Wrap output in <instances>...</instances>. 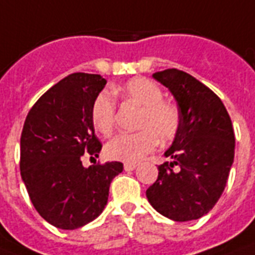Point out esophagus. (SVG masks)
I'll use <instances>...</instances> for the list:
<instances>
[{"mask_svg":"<svg viewBox=\"0 0 255 255\" xmlns=\"http://www.w3.org/2000/svg\"><path fill=\"white\" fill-rule=\"evenodd\" d=\"M124 168H125V171H133L137 168V164L135 163H125Z\"/></svg>","mask_w":255,"mask_h":255,"instance_id":"1","label":"esophagus"}]
</instances>
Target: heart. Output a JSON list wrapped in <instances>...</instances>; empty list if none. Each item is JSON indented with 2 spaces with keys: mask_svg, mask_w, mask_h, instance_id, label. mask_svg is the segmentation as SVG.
Segmentation results:
<instances>
[{
  "mask_svg": "<svg viewBox=\"0 0 255 255\" xmlns=\"http://www.w3.org/2000/svg\"><path fill=\"white\" fill-rule=\"evenodd\" d=\"M114 94L140 106L134 133H120L106 144V155L113 160L134 163L153 150L159 142H170L175 138L181 125L179 111L170 102L163 100L159 85L144 77H135L114 89ZM117 106L113 95L100 92L91 109L92 125L100 134L109 135L115 125Z\"/></svg>",
  "mask_w": 255,
  "mask_h": 255,
  "instance_id": "heart-1",
  "label": "heart"
}]
</instances>
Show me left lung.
<instances>
[{"mask_svg": "<svg viewBox=\"0 0 255 255\" xmlns=\"http://www.w3.org/2000/svg\"><path fill=\"white\" fill-rule=\"evenodd\" d=\"M153 79L174 95L181 125L157 167V179L146 198L156 211L174 222L197 220L215 206L230 175L235 135L220 98L186 72L167 69Z\"/></svg>", "mask_w": 255, "mask_h": 255, "instance_id": "obj_1", "label": "left lung"}]
</instances>
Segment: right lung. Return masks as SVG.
Wrapping results in <instances>:
<instances>
[{"mask_svg":"<svg viewBox=\"0 0 255 255\" xmlns=\"http://www.w3.org/2000/svg\"><path fill=\"white\" fill-rule=\"evenodd\" d=\"M106 83L100 74H69L39 98L24 122L21 178L39 215L61 230H76L99 216L110 183L124 170L120 161L88 168L81 161L102 149L91 109Z\"/></svg>","mask_w":255,"mask_h":255,"instance_id":"right-lung-1","label":"right lung"}]
</instances>
